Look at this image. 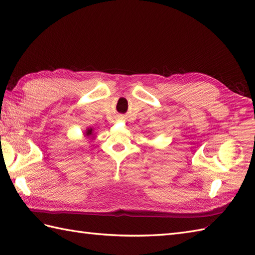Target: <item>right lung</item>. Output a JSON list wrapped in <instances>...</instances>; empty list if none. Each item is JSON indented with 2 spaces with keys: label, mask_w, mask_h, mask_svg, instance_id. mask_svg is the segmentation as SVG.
Returning a JSON list of instances; mask_svg holds the SVG:
<instances>
[{
  "label": "right lung",
  "mask_w": 255,
  "mask_h": 255,
  "mask_svg": "<svg viewBox=\"0 0 255 255\" xmlns=\"http://www.w3.org/2000/svg\"><path fill=\"white\" fill-rule=\"evenodd\" d=\"M86 134H88V136H90V134H92V129H88V132H86Z\"/></svg>",
  "instance_id": "obj_1"
}]
</instances>
